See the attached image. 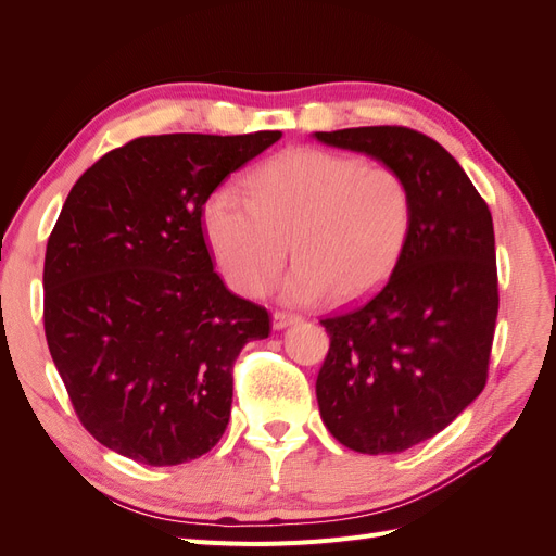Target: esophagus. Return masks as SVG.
I'll use <instances>...</instances> for the list:
<instances>
[{
  "instance_id": "1",
  "label": "esophagus",
  "mask_w": 556,
  "mask_h": 556,
  "mask_svg": "<svg viewBox=\"0 0 556 556\" xmlns=\"http://www.w3.org/2000/svg\"><path fill=\"white\" fill-rule=\"evenodd\" d=\"M296 315H290V313H280V311H276L274 313V317H271V325H274V329H285V327H290V325H294L296 323Z\"/></svg>"
}]
</instances>
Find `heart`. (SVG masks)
Masks as SVG:
<instances>
[{
  "label": "heart",
  "mask_w": 556,
  "mask_h": 556,
  "mask_svg": "<svg viewBox=\"0 0 556 556\" xmlns=\"http://www.w3.org/2000/svg\"><path fill=\"white\" fill-rule=\"evenodd\" d=\"M206 241L233 290L260 296L280 282L288 304L357 301L394 271L413 229V192L392 166L294 148L250 176V194L220 185L201 208Z\"/></svg>",
  "instance_id": "obj_1"
}]
</instances>
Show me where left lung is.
<instances>
[{
  "instance_id": "1",
  "label": "left lung",
  "mask_w": 556,
  "mask_h": 556,
  "mask_svg": "<svg viewBox=\"0 0 556 556\" xmlns=\"http://www.w3.org/2000/svg\"><path fill=\"white\" fill-rule=\"evenodd\" d=\"M392 166L413 192L410 239L384 288L319 319L315 394L341 445L396 454L443 431L484 390L498 313L494 223L447 150L408 127L315 131Z\"/></svg>"
}]
</instances>
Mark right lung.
<instances>
[{"instance_id":"1","label":"right lung","mask_w":556,"mask_h":556,"mask_svg":"<svg viewBox=\"0 0 556 556\" xmlns=\"http://www.w3.org/2000/svg\"><path fill=\"white\" fill-rule=\"evenodd\" d=\"M280 137L134 139L64 201L46 245V341L83 427L127 459L176 466L223 439L233 362L271 325L213 271L201 208Z\"/></svg>"}]
</instances>
